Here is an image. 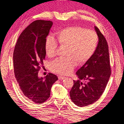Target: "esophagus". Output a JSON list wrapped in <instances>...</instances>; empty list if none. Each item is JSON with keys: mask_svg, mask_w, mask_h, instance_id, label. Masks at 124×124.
Returning a JSON list of instances; mask_svg holds the SVG:
<instances>
[{"mask_svg": "<svg viewBox=\"0 0 124 124\" xmlns=\"http://www.w3.org/2000/svg\"><path fill=\"white\" fill-rule=\"evenodd\" d=\"M58 78H59V80H63V79H64L65 78V77H63V76H59V77H58Z\"/></svg>", "mask_w": 124, "mask_h": 124, "instance_id": "1", "label": "esophagus"}]
</instances>
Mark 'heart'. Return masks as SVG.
<instances>
[{
	"instance_id": "heart-1",
	"label": "heart",
	"mask_w": 124,
	"mask_h": 124,
	"mask_svg": "<svg viewBox=\"0 0 124 124\" xmlns=\"http://www.w3.org/2000/svg\"><path fill=\"white\" fill-rule=\"evenodd\" d=\"M59 43L68 46V57H60L51 64L52 71L60 75L72 73L79 63H83L90 59L97 48L98 36L94 31L77 26L69 27L60 30L58 35ZM58 43L52 35L47 36L45 41V49L49 57L56 54Z\"/></svg>"
}]
</instances>
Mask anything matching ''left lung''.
<instances>
[{"label":"left lung","instance_id":"8db88e82","mask_svg":"<svg viewBox=\"0 0 124 124\" xmlns=\"http://www.w3.org/2000/svg\"><path fill=\"white\" fill-rule=\"evenodd\" d=\"M99 37L97 48L87 61L76 72L79 80H73L70 91L71 100L78 107L93 104L102 95L111 75L109 48L104 36L97 27ZM80 80L85 82L83 83Z\"/></svg>","mask_w":124,"mask_h":124}]
</instances>
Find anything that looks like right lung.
<instances>
[{"instance_id":"right-lung-1","label":"right lung","mask_w":124,"mask_h":124,"mask_svg":"<svg viewBox=\"0 0 124 124\" xmlns=\"http://www.w3.org/2000/svg\"><path fill=\"white\" fill-rule=\"evenodd\" d=\"M52 25L51 21L31 23L21 33L13 53L15 76L20 88L26 97L38 104L49 98L53 84L58 80L52 73L44 78L38 76L40 66L44 67L45 41Z\"/></svg>"}]
</instances>
